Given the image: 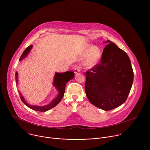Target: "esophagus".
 I'll list each match as a JSON object with an SVG mask.
<instances>
[{
    "mask_svg": "<svg viewBox=\"0 0 150 150\" xmlns=\"http://www.w3.org/2000/svg\"><path fill=\"white\" fill-rule=\"evenodd\" d=\"M81 71V68L79 67H76L74 68V72L75 74H77L78 72H79Z\"/></svg>",
    "mask_w": 150,
    "mask_h": 150,
    "instance_id": "34e87169",
    "label": "esophagus"
}]
</instances>
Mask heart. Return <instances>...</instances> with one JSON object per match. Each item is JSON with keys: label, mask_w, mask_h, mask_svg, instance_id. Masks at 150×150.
Listing matches in <instances>:
<instances>
[{"label": "heart", "mask_w": 150, "mask_h": 150, "mask_svg": "<svg viewBox=\"0 0 150 150\" xmlns=\"http://www.w3.org/2000/svg\"><path fill=\"white\" fill-rule=\"evenodd\" d=\"M83 55H86L84 60V65L88 68H92L98 63L101 58V52L97 46L87 45L83 52Z\"/></svg>", "instance_id": "obj_1"}]
</instances>
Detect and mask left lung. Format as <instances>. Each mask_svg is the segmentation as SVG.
I'll return each instance as SVG.
<instances>
[{
	"instance_id": "left-lung-1",
	"label": "left lung",
	"mask_w": 150,
	"mask_h": 150,
	"mask_svg": "<svg viewBox=\"0 0 150 150\" xmlns=\"http://www.w3.org/2000/svg\"><path fill=\"white\" fill-rule=\"evenodd\" d=\"M108 43L103 52L100 63L85 73V93L90 102L109 111L123 104L129 94L134 72L127 54L115 43Z\"/></svg>"
}]
</instances>
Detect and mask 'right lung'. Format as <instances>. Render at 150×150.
I'll return each instance as SVG.
<instances>
[{
  "mask_svg": "<svg viewBox=\"0 0 150 150\" xmlns=\"http://www.w3.org/2000/svg\"><path fill=\"white\" fill-rule=\"evenodd\" d=\"M33 45H31L26 48V49L24 51L23 54H21V56L19 58V61H22L24 59H25L28 56V53H30L31 49L33 48ZM18 72H16L15 81H16V83H18ZM74 75H75L74 72H72V71H67V72H63V73H58V72L55 73V75H54V79H53V85L54 87H55V88L57 90L58 94H57L56 97L54 98L49 104H48L47 105H45L43 106L30 105L25 101L23 94H21V92H19V91L18 92H19L21 99L27 107H28L29 108H30L34 110L42 112H45L46 111H48L50 109L53 108L54 107H55L56 105H57V104L61 101L62 98H63V97L64 96V93H65V86H66L67 83H68V81H69L71 79L74 78Z\"/></svg>",
  "mask_w": 150,
  "mask_h": 150,
  "instance_id": "right-lung-1",
  "label": "right lung"
}]
</instances>
